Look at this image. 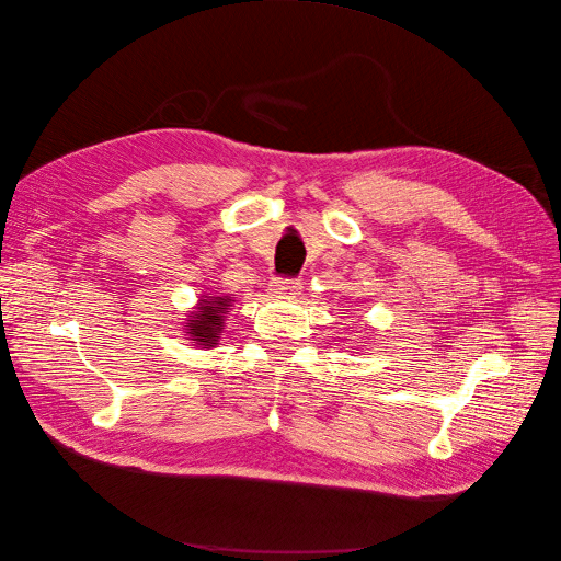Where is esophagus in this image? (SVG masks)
<instances>
[{
  "label": "esophagus",
  "instance_id": "esophagus-1",
  "mask_svg": "<svg viewBox=\"0 0 561 561\" xmlns=\"http://www.w3.org/2000/svg\"><path fill=\"white\" fill-rule=\"evenodd\" d=\"M271 290L280 297H297L301 293V283L297 278H276Z\"/></svg>",
  "mask_w": 561,
  "mask_h": 561
}]
</instances>
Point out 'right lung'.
I'll use <instances>...</instances> for the list:
<instances>
[{"mask_svg":"<svg viewBox=\"0 0 561 561\" xmlns=\"http://www.w3.org/2000/svg\"><path fill=\"white\" fill-rule=\"evenodd\" d=\"M233 297L229 295H215V297H206V299H198V307L192 313L190 322H186V334L192 336V342L198 344L201 348H210L217 344L219 332L225 330L222 320L227 309L231 307Z\"/></svg>","mask_w":561,"mask_h":561,"instance_id":"1","label":"right lung"}]
</instances>
